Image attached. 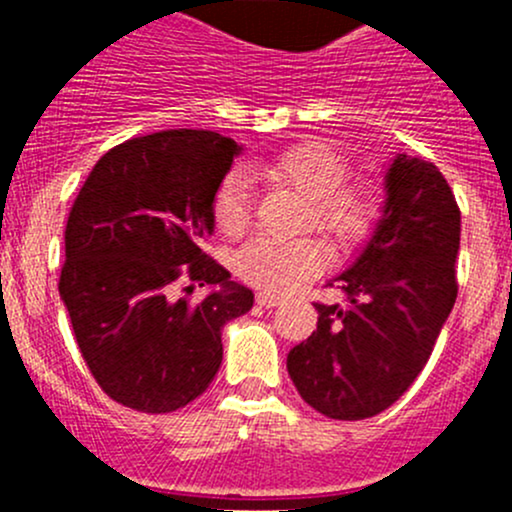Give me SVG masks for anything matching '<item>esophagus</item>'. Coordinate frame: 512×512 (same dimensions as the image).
Returning <instances> with one entry per match:
<instances>
[{"instance_id": "34e87169", "label": "esophagus", "mask_w": 512, "mask_h": 512, "mask_svg": "<svg viewBox=\"0 0 512 512\" xmlns=\"http://www.w3.org/2000/svg\"><path fill=\"white\" fill-rule=\"evenodd\" d=\"M255 302L260 304V307H277V304L282 302V297L275 292H257Z\"/></svg>"}]
</instances>
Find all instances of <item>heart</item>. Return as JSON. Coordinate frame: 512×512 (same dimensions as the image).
Here are the masks:
<instances>
[{
  "mask_svg": "<svg viewBox=\"0 0 512 512\" xmlns=\"http://www.w3.org/2000/svg\"><path fill=\"white\" fill-rule=\"evenodd\" d=\"M272 185H285L307 203L304 227H317L344 250L361 245L374 232L381 215V195L371 183H347L352 165L339 151L319 141L294 143L257 168ZM220 232L235 237L250 225V183L232 170L223 178L213 203ZM327 265V247L317 237L270 240L255 237L235 255V270L250 285L267 292H287Z\"/></svg>",
  "mask_w": 512,
  "mask_h": 512,
  "instance_id": "heart-1",
  "label": "heart"
}]
</instances>
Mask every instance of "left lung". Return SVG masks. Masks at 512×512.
I'll return each instance as SVG.
<instances>
[{
  "mask_svg": "<svg viewBox=\"0 0 512 512\" xmlns=\"http://www.w3.org/2000/svg\"><path fill=\"white\" fill-rule=\"evenodd\" d=\"M381 218L332 282L344 304H314L317 332L287 354L289 379L319 414L359 421L389 409L426 366L456 304L461 210L433 163L399 153Z\"/></svg>",
  "mask_w": 512,
  "mask_h": 512,
  "instance_id": "8db88e82",
  "label": "left lung"
}]
</instances>
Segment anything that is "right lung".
Masks as SVG:
<instances>
[{"mask_svg":"<svg viewBox=\"0 0 512 512\" xmlns=\"http://www.w3.org/2000/svg\"><path fill=\"white\" fill-rule=\"evenodd\" d=\"M242 148L215 131H160L111 148L66 223L59 294L103 391L143 414L198 399L223 361V327L250 312L252 289L200 250L213 203ZM210 284L198 305L174 282Z\"/></svg>","mask_w":512,"mask_h":512,"instance_id":"add662e5","label":"right lung"}]
</instances>
